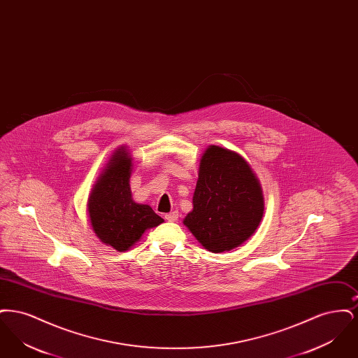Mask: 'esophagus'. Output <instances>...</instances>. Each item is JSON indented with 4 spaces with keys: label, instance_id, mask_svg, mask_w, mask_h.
I'll return each instance as SVG.
<instances>
[{
    "label": "esophagus",
    "instance_id": "obj_1",
    "mask_svg": "<svg viewBox=\"0 0 358 358\" xmlns=\"http://www.w3.org/2000/svg\"><path fill=\"white\" fill-rule=\"evenodd\" d=\"M165 220H166V222H177V220H178V212L174 210V212H171V213L165 215Z\"/></svg>",
    "mask_w": 358,
    "mask_h": 358
}]
</instances>
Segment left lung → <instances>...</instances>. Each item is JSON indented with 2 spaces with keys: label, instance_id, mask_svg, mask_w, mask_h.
Returning a JSON list of instances; mask_svg holds the SVG:
<instances>
[{
  "label": "left lung",
  "instance_id": "8db88e82",
  "mask_svg": "<svg viewBox=\"0 0 358 358\" xmlns=\"http://www.w3.org/2000/svg\"><path fill=\"white\" fill-rule=\"evenodd\" d=\"M264 213L260 182L248 162L210 145L199 168L193 209L184 224L205 250L231 251L254 235Z\"/></svg>",
  "mask_w": 358,
  "mask_h": 358
}]
</instances>
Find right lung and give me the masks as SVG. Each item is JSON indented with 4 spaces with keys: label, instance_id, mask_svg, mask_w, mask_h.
<instances>
[{
    "label": "right lung",
    "instance_id": "1",
    "mask_svg": "<svg viewBox=\"0 0 358 358\" xmlns=\"http://www.w3.org/2000/svg\"><path fill=\"white\" fill-rule=\"evenodd\" d=\"M131 169L130 153L120 146L98 177L87 203L95 235L120 252L131 248L146 229L164 222L149 205L136 204L133 200Z\"/></svg>",
    "mask_w": 358,
    "mask_h": 358
}]
</instances>
